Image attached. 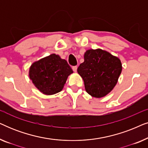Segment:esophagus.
Returning a JSON list of instances; mask_svg holds the SVG:
<instances>
[{
	"label": "esophagus",
	"mask_w": 148,
	"mask_h": 148,
	"mask_svg": "<svg viewBox=\"0 0 148 148\" xmlns=\"http://www.w3.org/2000/svg\"><path fill=\"white\" fill-rule=\"evenodd\" d=\"M73 69V71L74 72H77V66H73L72 67Z\"/></svg>",
	"instance_id": "esophagus-1"
}]
</instances>
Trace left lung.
Instances as JSON below:
<instances>
[{
	"instance_id": "8db88e82",
	"label": "left lung",
	"mask_w": 148,
	"mask_h": 148,
	"mask_svg": "<svg viewBox=\"0 0 148 148\" xmlns=\"http://www.w3.org/2000/svg\"><path fill=\"white\" fill-rule=\"evenodd\" d=\"M122 71L120 59L101 49L88 50L84 62L77 69L86 92L92 97L102 98L113 90Z\"/></svg>"
}]
</instances>
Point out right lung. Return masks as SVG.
Returning <instances> with one entry per match:
<instances>
[{"label": "right lung", "mask_w": 148, "mask_h": 148, "mask_svg": "<svg viewBox=\"0 0 148 148\" xmlns=\"http://www.w3.org/2000/svg\"><path fill=\"white\" fill-rule=\"evenodd\" d=\"M72 73L66 60L52 54L34 62L29 68V76L42 94L53 95L62 90L68 76Z\"/></svg>", "instance_id": "add662e5"}]
</instances>
